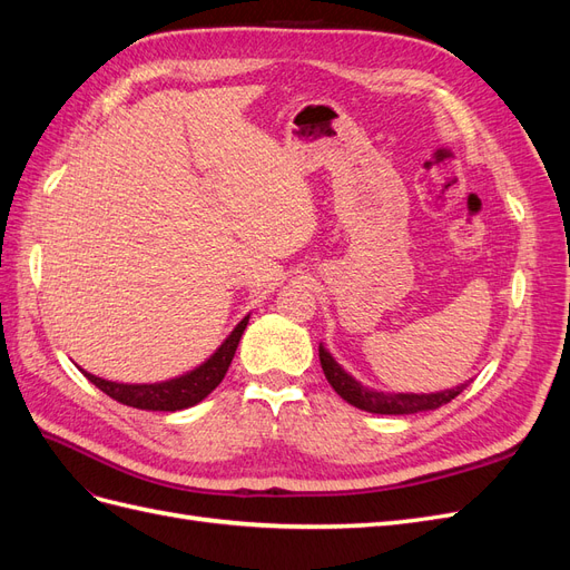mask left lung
<instances>
[{
    "label": "left lung",
    "instance_id": "obj_1",
    "mask_svg": "<svg viewBox=\"0 0 570 570\" xmlns=\"http://www.w3.org/2000/svg\"><path fill=\"white\" fill-rule=\"evenodd\" d=\"M321 366L327 377V383L342 396L344 402L352 406L368 411V413H383V416H404V413H421V411H433L444 404H450L454 396H459L465 385H456L454 390H442V392H430V394H413V392H377L371 387L361 385L356 377H352L344 371L333 354L327 352L323 344L318 347Z\"/></svg>",
    "mask_w": 570,
    "mask_h": 570
}]
</instances>
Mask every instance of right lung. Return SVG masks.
Here are the masks:
<instances>
[{
  "label": "right lung",
  "mask_w": 570,
  "mask_h": 570,
  "mask_svg": "<svg viewBox=\"0 0 570 570\" xmlns=\"http://www.w3.org/2000/svg\"><path fill=\"white\" fill-rule=\"evenodd\" d=\"M247 323H249V316H245L235 325V331L223 340L220 347L206 358L204 364H199L189 373L170 377V381H164V383H142V385L114 383L82 368L80 371L92 385H97L101 392L109 394L111 400L120 404L132 406V409H145V411H180V409L199 404L204 396L212 394L223 377H226Z\"/></svg>",
  "instance_id": "right-lung-1"
}]
</instances>
